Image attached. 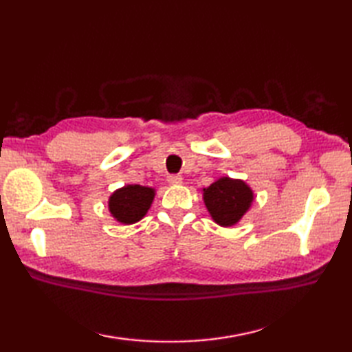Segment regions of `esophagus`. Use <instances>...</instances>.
<instances>
[{"mask_svg": "<svg viewBox=\"0 0 352 352\" xmlns=\"http://www.w3.org/2000/svg\"><path fill=\"white\" fill-rule=\"evenodd\" d=\"M168 183L169 184H182L183 183V177L182 175H169L168 177Z\"/></svg>", "mask_w": 352, "mask_h": 352, "instance_id": "obj_1", "label": "esophagus"}]
</instances>
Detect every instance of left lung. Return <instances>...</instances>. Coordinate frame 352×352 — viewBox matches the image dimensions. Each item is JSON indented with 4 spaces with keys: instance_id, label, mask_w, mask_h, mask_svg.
<instances>
[{
    "instance_id": "8db88e82",
    "label": "left lung",
    "mask_w": 352,
    "mask_h": 352,
    "mask_svg": "<svg viewBox=\"0 0 352 352\" xmlns=\"http://www.w3.org/2000/svg\"><path fill=\"white\" fill-rule=\"evenodd\" d=\"M204 204L212 219L221 227H233L252 204L254 192L242 180L222 177L203 189Z\"/></svg>"
}]
</instances>
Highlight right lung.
Segmentation results:
<instances>
[{
	"mask_svg": "<svg viewBox=\"0 0 352 352\" xmlns=\"http://www.w3.org/2000/svg\"><path fill=\"white\" fill-rule=\"evenodd\" d=\"M155 190L140 184H126L115 190L109 198V212L113 218L130 226L140 221L153 204Z\"/></svg>",
	"mask_w": 352,
	"mask_h": 352,
	"instance_id": "right-lung-1",
	"label": "right lung"
}]
</instances>
